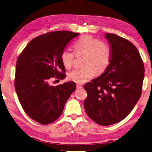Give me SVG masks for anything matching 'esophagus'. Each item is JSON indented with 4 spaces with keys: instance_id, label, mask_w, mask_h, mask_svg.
Returning <instances> with one entry per match:
<instances>
[{
    "instance_id": "1",
    "label": "esophagus",
    "mask_w": 152,
    "mask_h": 152,
    "mask_svg": "<svg viewBox=\"0 0 152 152\" xmlns=\"http://www.w3.org/2000/svg\"><path fill=\"white\" fill-rule=\"evenodd\" d=\"M76 88L77 89H81V88H83V86L81 84H76Z\"/></svg>"
}]
</instances>
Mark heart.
Masks as SVG:
<instances>
[{
  "label": "heart",
  "mask_w": 152,
  "mask_h": 152,
  "mask_svg": "<svg viewBox=\"0 0 152 152\" xmlns=\"http://www.w3.org/2000/svg\"><path fill=\"white\" fill-rule=\"evenodd\" d=\"M74 52L64 50L61 60L64 67L69 69L75 56L83 57L81 69L70 72L68 79L76 83H84L95 74L100 75L106 71L110 63L112 51L108 43L91 35L78 38L73 45Z\"/></svg>",
  "instance_id": "b5f03b06"
}]
</instances>
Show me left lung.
Listing matches in <instances>:
<instances>
[{
  "mask_svg": "<svg viewBox=\"0 0 152 152\" xmlns=\"http://www.w3.org/2000/svg\"><path fill=\"white\" fill-rule=\"evenodd\" d=\"M112 55L108 68L99 77L84 85L87 92L86 113L103 126L121 121L139 99L144 78V65L135 46L113 34H105Z\"/></svg>",
  "mask_w": 152,
  "mask_h": 152,
  "instance_id": "1",
  "label": "left lung"
}]
</instances>
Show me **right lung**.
<instances>
[{
	"instance_id": "obj_1",
	"label": "right lung",
	"mask_w": 152,
	"mask_h": 152,
	"mask_svg": "<svg viewBox=\"0 0 152 152\" xmlns=\"http://www.w3.org/2000/svg\"><path fill=\"white\" fill-rule=\"evenodd\" d=\"M78 33L48 32L31 40L19 55L16 64L15 88L25 113L42 125L55 121L63 113L65 103L76 89L75 82L50 85L55 77L66 75L61 60L64 48Z\"/></svg>"
}]
</instances>
